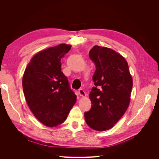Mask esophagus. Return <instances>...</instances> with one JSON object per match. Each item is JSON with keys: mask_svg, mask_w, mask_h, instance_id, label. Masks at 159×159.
<instances>
[{"mask_svg": "<svg viewBox=\"0 0 159 159\" xmlns=\"http://www.w3.org/2000/svg\"><path fill=\"white\" fill-rule=\"evenodd\" d=\"M78 93H79V95L80 96H81V97H85V96L86 95L85 91L83 89H80L78 91Z\"/></svg>", "mask_w": 159, "mask_h": 159, "instance_id": "obj_1", "label": "esophagus"}]
</instances>
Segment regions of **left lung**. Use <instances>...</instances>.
I'll list each match as a JSON object with an SVG mask.
<instances>
[{
	"instance_id": "left-lung-1",
	"label": "left lung",
	"mask_w": 159,
	"mask_h": 159,
	"mask_svg": "<svg viewBox=\"0 0 159 159\" xmlns=\"http://www.w3.org/2000/svg\"><path fill=\"white\" fill-rule=\"evenodd\" d=\"M89 56L95 65L91 107L84 113L88 125L98 131L112 128L127 111L133 80L125 59L106 47L94 46Z\"/></svg>"
}]
</instances>
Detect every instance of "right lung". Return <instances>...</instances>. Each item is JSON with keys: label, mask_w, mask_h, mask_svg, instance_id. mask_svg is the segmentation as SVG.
Instances as JSON below:
<instances>
[{"label": "right lung", "mask_w": 159, "mask_h": 159, "mask_svg": "<svg viewBox=\"0 0 159 159\" xmlns=\"http://www.w3.org/2000/svg\"><path fill=\"white\" fill-rule=\"evenodd\" d=\"M71 48L61 44L39 52L24 73L22 88L27 104L36 118L47 127L63 123L76 102L60 61Z\"/></svg>", "instance_id": "right-lung-1"}]
</instances>
